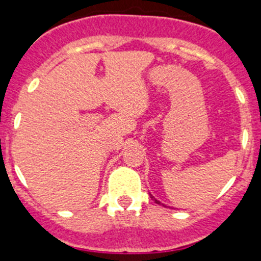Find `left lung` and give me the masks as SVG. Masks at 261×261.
Returning <instances> with one entry per match:
<instances>
[{
  "label": "left lung",
  "instance_id": "left-lung-1",
  "mask_svg": "<svg viewBox=\"0 0 261 261\" xmlns=\"http://www.w3.org/2000/svg\"><path fill=\"white\" fill-rule=\"evenodd\" d=\"M149 196H151V198H152V199H153V200H154V203L160 204V205H164V206H166V205H165V204H163V203H161V201H159V200H157V199H154V198H153V195H152V194H149ZM169 208H170V206H169Z\"/></svg>",
  "mask_w": 261,
  "mask_h": 261
}]
</instances>
